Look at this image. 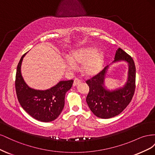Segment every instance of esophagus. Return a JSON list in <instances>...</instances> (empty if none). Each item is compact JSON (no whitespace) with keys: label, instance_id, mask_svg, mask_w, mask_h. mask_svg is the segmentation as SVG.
Wrapping results in <instances>:
<instances>
[{"label":"esophagus","instance_id":"esophagus-1","mask_svg":"<svg viewBox=\"0 0 155 155\" xmlns=\"http://www.w3.org/2000/svg\"><path fill=\"white\" fill-rule=\"evenodd\" d=\"M81 83V81L80 80V79H79L78 78H75L74 79V83H73V86L75 87V86H77L78 85H79Z\"/></svg>","mask_w":155,"mask_h":155}]
</instances>
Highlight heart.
Segmentation results:
<instances>
[{
    "label": "heart",
    "mask_w": 155,
    "mask_h": 155,
    "mask_svg": "<svg viewBox=\"0 0 155 155\" xmlns=\"http://www.w3.org/2000/svg\"><path fill=\"white\" fill-rule=\"evenodd\" d=\"M104 60V54L101 51H96V48L85 46L72 50L69 57L64 60L67 67L72 69L75 63H82L81 71L85 76H93L100 70Z\"/></svg>",
    "instance_id": "heart-1"
}]
</instances>
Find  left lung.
<instances>
[{
  "label": "left lung",
  "mask_w": 155,
  "mask_h": 155,
  "mask_svg": "<svg viewBox=\"0 0 155 155\" xmlns=\"http://www.w3.org/2000/svg\"><path fill=\"white\" fill-rule=\"evenodd\" d=\"M128 63V78L122 87L109 91L105 87V79L109 66L86 81L89 87L87 103L93 114L98 118L108 119L120 114L132 100L135 91L136 67L133 58L119 48L116 50L113 63Z\"/></svg>",
  "instance_id": "8db88e82"
}]
</instances>
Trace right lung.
I'll use <instances>...</instances> for the list:
<instances>
[{
    "mask_svg": "<svg viewBox=\"0 0 155 155\" xmlns=\"http://www.w3.org/2000/svg\"><path fill=\"white\" fill-rule=\"evenodd\" d=\"M25 55L22 56L17 68L15 89L18 101L23 109L34 118L43 122L54 121L63 110L65 94L71 88L74 81H61L45 91L30 88L21 74V64Z\"/></svg>",
    "mask_w": 155,
    "mask_h": 155,
    "instance_id": "add662e5",
    "label": "right lung"
}]
</instances>
